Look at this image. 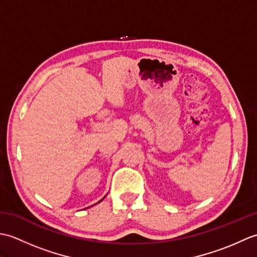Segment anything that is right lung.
<instances>
[{
  "mask_svg": "<svg viewBox=\"0 0 257 257\" xmlns=\"http://www.w3.org/2000/svg\"><path fill=\"white\" fill-rule=\"evenodd\" d=\"M100 201H101V200H100ZM100 201H99V202H100Z\"/></svg>",
  "mask_w": 257,
  "mask_h": 257,
  "instance_id": "1",
  "label": "right lung"
}]
</instances>
